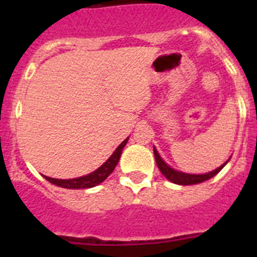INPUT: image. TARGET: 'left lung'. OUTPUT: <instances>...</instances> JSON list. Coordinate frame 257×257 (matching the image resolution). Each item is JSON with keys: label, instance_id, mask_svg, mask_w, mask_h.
I'll list each match as a JSON object with an SVG mask.
<instances>
[{"label": "left lung", "instance_id": "obj_1", "mask_svg": "<svg viewBox=\"0 0 257 257\" xmlns=\"http://www.w3.org/2000/svg\"><path fill=\"white\" fill-rule=\"evenodd\" d=\"M154 152V158H156V162L157 166H158V169L161 170L162 175L165 176L166 179H169L170 181L175 184H179V185H194V184H199V183H203V181L208 180V179L213 178L215 175L219 174L220 171L222 170V167L229 162V158L225 163H222L220 167H217L216 170H213V171L207 172V174H202V175H194V174H185V172H180V171H176L174 170L172 167H170L165 161L161 158V156L158 154L156 148H153Z\"/></svg>", "mask_w": 257, "mask_h": 257}]
</instances>
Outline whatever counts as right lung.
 <instances>
[{
    "instance_id": "add662e5",
    "label": "right lung",
    "mask_w": 257,
    "mask_h": 257,
    "mask_svg": "<svg viewBox=\"0 0 257 257\" xmlns=\"http://www.w3.org/2000/svg\"><path fill=\"white\" fill-rule=\"evenodd\" d=\"M127 138L126 140L118 145V148L113 152V154L106 160L105 163L99 167L97 170H95L91 174L86 175V176H81V178L76 179H68V180H61V179H52L49 176H45L47 181H50L54 185H58L60 188H65V189H85V188H92L99 185L100 183H103L109 175L112 174L113 170L115 169L118 161H119V157H121L122 151H123L124 145L127 144Z\"/></svg>"
}]
</instances>
